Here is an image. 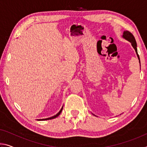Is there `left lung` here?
<instances>
[{"mask_svg":"<svg viewBox=\"0 0 147 147\" xmlns=\"http://www.w3.org/2000/svg\"><path fill=\"white\" fill-rule=\"evenodd\" d=\"M123 37L124 39H126V40H128V41L130 42L131 45H132V47H134V49H135V51L136 52V54H137V56H138V58H139V54L138 53V49H137V43H136L135 38H134L133 34L129 31L126 30V31H124L123 32ZM139 62H140V60H139Z\"/></svg>","mask_w":147,"mask_h":147,"instance_id":"8db88e82","label":"left lung"}]
</instances>
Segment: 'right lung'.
<instances>
[{
	"label": "right lung",
	"mask_w": 147,
	"mask_h": 147,
	"mask_svg": "<svg viewBox=\"0 0 147 147\" xmlns=\"http://www.w3.org/2000/svg\"><path fill=\"white\" fill-rule=\"evenodd\" d=\"M62 109H63V107H62V108L61 109V110L59 111V112L56 114V115H54V116H53V117H50V118H47V119H39V121H45V120H49V119H54V118H56V117H57L58 116H59V114L61 113V111H62Z\"/></svg>",
	"instance_id": "add662e5"
}]
</instances>
